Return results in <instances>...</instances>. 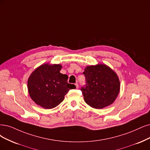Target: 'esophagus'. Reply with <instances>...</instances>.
<instances>
[{"label": "esophagus", "mask_w": 150, "mask_h": 150, "mask_svg": "<svg viewBox=\"0 0 150 150\" xmlns=\"http://www.w3.org/2000/svg\"><path fill=\"white\" fill-rule=\"evenodd\" d=\"M75 86H76V88H79V84L78 83H76Z\"/></svg>", "instance_id": "34e87169"}]
</instances>
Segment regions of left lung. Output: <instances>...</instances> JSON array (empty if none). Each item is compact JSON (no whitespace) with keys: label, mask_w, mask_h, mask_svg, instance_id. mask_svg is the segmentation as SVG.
<instances>
[{"label":"left lung","mask_w":150,"mask_h":150,"mask_svg":"<svg viewBox=\"0 0 150 150\" xmlns=\"http://www.w3.org/2000/svg\"><path fill=\"white\" fill-rule=\"evenodd\" d=\"M83 74L86 85L81 90L88 105L100 109L114 102L120 84L117 74L111 68L103 64L86 66Z\"/></svg>","instance_id":"obj_1"}]
</instances>
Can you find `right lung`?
Here are the masks:
<instances>
[{"mask_svg":"<svg viewBox=\"0 0 150 150\" xmlns=\"http://www.w3.org/2000/svg\"><path fill=\"white\" fill-rule=\"evenodd\" d=\"M60 64H44L33 71L28 80V90L37 105L49 109L57 106L70 89L75 88L68 83V76L60 73Z\"/></svg>","mask_w":150,"mask_h":150,"instance_id":"right-lung-1","label":"right lung"}]
</instances>
